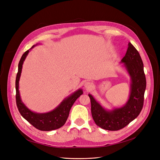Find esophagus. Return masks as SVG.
<instances>
[{
  "label": "esophagus",
  "instance_id": "esophagus-1",
  "mask_svg": "<svg viewBox=\"0 0 160 160\" xmlns=\"http://www.w3.org/2000/svg\"><path fill=\"white\" fill-rule=\"evenodd\" d=\"M93 87V84L92 82H89V81H87L84 83V87L85 88H86L87 90H90V89Z\"/></svg>",
  "mask_w": 160,
  "mask_h": 160
}]
</instances>
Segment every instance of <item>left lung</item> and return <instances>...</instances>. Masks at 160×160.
Listing matches in <instances>:
<instances>
[{"instance_id": "left-lung-1", "label": "left lung", "mask_w": 160, "mask_h": 160, "mask_svg": "<svg viewBox=\"0 0 160 160\" xmlns=\"http://www.w3.org/2000/svg\"><path fill=\"white\" fill-rule=\"evenodd\" d=\"M128 73L130 79V93L126 103L121 107L106 109L88 94L91 102V113L95 123L102 129L118 131L133 121L141 112L146 87L143 62L137 50L128 43L127 52L120 62Z\"/></svg>"}]
</instances>
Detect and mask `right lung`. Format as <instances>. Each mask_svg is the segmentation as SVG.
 Returning a JSON list of instances; mask_svg holds the SVG:
<instances>
[{"label": "right lung", "mask_w": 160, "mask_h": 160, "mask_svg": "<svg viewBox=\"0 0 160 160\" xmlns=\"http://www.w3.org/2000/svg\"><path fill=\"white\" fill-rule=\"evenodd\" d=\"M38 44L33 45L30 49L27 50L22 56L18 64V72L16 79V104L22 117L26 119L37 129L41 131H52L58 129L62 127L66 122L69 116V111L71 110L75 100L83 93L81 88L73 92L72 94L63 99L61 103L52 111L46 113H37L31 111L22 102L20 91H19V81L22 71L23 63L28 55L29 51L34 48Z\"/></svg>", "instance_id": "right-lung-1"}]
</instances>
